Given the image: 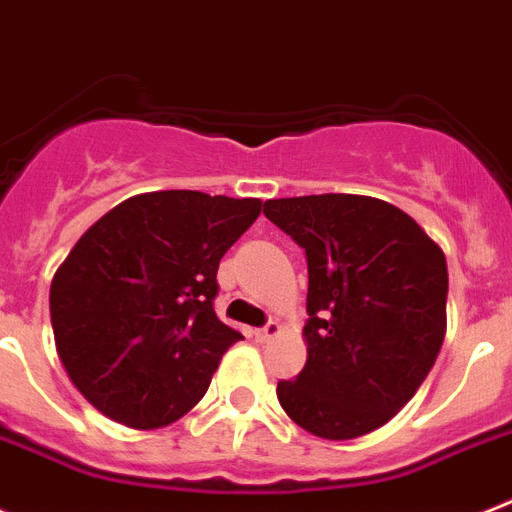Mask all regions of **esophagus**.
<instances>
[{"mask_svg":"<svg viewBox=\"0 0 512 512\" xmlns=\"http://www.w3.org/2000/svg\"><path fill=\"white\" fill-rule=\"evenodd\" d=\"M283 332V327L278 322H268L265 324V327H260V330H255V337L260 342H268V340H273V337H278Z\"/></svg>","mask_w":512,"mask_h":512,"instance_id":"obj_1","label":"esophagus"}]
</instances>
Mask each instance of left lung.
<instances>
[{
    "mask_svg": "<svg viewBox=\"0 0 512 512\" xmlns=\"http://www.w3.org/2000/svg\"><path fill=\"white\" fill-rule=\"evenodd\" d=\"M262 211L309 265L306 366L278 381V402L317 438H361L415 397L441 353L446 255L412 216L371 195L278 198Z\"/></svg>",
    "mask_w": 512,
    "mask_h": 512,
    "instance_id": "left-lung-1",
    "label": "left lung"
}]
</instances>
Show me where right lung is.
Returning a JSON list of instances; mask_svg holds the SVG:
<instances>
[{
	"label": "right lung",
	"instance_id": "1",
	"mask_svg": "<svg viewBox=\"0 0 512 512\" xmlns=\"http://www.w3.org/2000/svg\"><path fill=\"white\" fill-rule=\"evenodd\" d=\"M260 208V198L157 190L79 237L51 281V324L71 384L95 410L154 430L201 402L242 340L213 311L216 270Z\"/></svg>",
	"mask_w": 512,
	"mask_h": 512
}]
</instances>
